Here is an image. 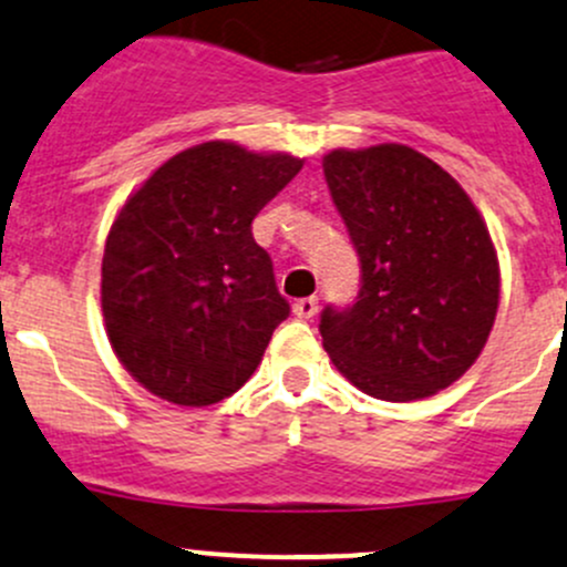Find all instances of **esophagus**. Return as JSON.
I'll list each match as a JSON object with an SVG mask.
<instances>
[{
	"label": "esophagus",
	"instance_id": "1",
	"mask_svg": "<svg viewBox=\"0 0 567 567\" xmlns=\"http://www.w3.org/2000/svg\"><path fill=\"white\" fill-rule=\"evenodd\" d=\"M291 311H295L297 319H311L313 313L319 311V297H302V300H295Z\"/></svg>",
	"mask_w": 567,
	"mask_h": 567
}]
</instances>
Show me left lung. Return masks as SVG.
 Wrapping results in <instances>:
<instances>
[{"instance_id":"left-lung-1","label":"left lung","mask_w":567,"mask_h":567,"mask_svg":"<svg viewBox=\"0 0 567 567\" xmlns=\"http://www.w3.org/2000/svg\"><path fill=\"white\" fill-rule=\"evenodd\" d=\"M327 188L360 256L358 302L322 313V347L365 395L417 401L481 358L499 308L488 226L456 179L406 144L330 150Z\"/></svg>"}]
</instances>
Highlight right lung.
I'll return each mask as SVG.
<instances>
[{"mask_svg":"<svg viewBox=\"0 0 567 567\" xmlns=\"http://www.w3.org/2000/svg\"><path fill=\"white\" fill-rule=\"evenodd\" d=\"M302 168L289 153L204 142L157 166L116 213L101 267L116 360L177 406L237 393L289 317L250 224Z\"/></svg>","mask_w":567,"mask_h":567,"instance_id":"add662e5","label":"right lung"}]
</instances>
